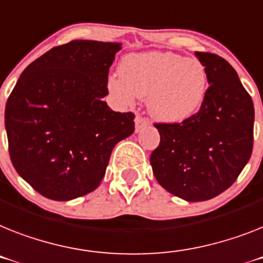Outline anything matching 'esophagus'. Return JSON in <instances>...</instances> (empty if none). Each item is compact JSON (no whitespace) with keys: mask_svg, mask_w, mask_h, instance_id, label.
<instances>
[{"mask_svg":"<svg viewBox=\"0 0 263 263\" xmlns=\"http://www.w3.org/2000/svg\"><path fill=\"white\" fill-rule=\"evenodd\" d=\"M148 124H149V123H148V120H147V119L142 118V116H139V115L135 118V131L136 132H139L140 129H142V128L147 127Z\"/></svg>","mask_w":263,"mask_h":263,"instance_id":"esophagus-1","label":"esophagus"}]
</instances>
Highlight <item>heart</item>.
<instances>
[{
    "instance_id": "b5f03b06",
    "label": "heart",
    "mask_w": 263,
    "mask_h": 263,
    "mask_svg": "<svg viewBox=\"0 0 263 263\" xmlns=\"http://www.w3.org/2000/svg\"><path fill=\"white\" fill-rule=\"evenodd\" d=\"M107 88L121 107H132L136 98H147L155 120L179 124L200 111L209 77L199 59L154 50L123 57L119 74L108 77Z\"/></svg>"
}]
</instances>
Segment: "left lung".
I'll use <instances>...</instances> for the list:
<instances>
[{"mask_svg": "<svg viewBox=\"0 0 263 263\" xmlns=\"http://www.w3.org/2000/svg\"><path fill=\"white\" fill-rule=\"evenodd\" d=\"M210 87L200 111L182 124H155L159 147L149 162L156 180L187 202L219 195L237 180L253 151L254 105L224 59L195 52Z\"/></svg>", "mask_w": 263, "mask_h": 263, "instance_id": "1", "label": "left lung"}]
</instances>
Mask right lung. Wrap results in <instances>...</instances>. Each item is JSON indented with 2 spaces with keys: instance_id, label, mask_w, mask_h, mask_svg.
<instances>
[{
  "instance_id": "right-lung-1",
  "label": "right lung",
  "mask_w": 263,
  "mask_h": 263,
  "mask_svg": "<svg viewBox=\"0 0 263 263\" xmlns=\"http://www.w3.org/2000/svg\"><path fill=\"white\" fill-rule=\"evenodd\" d=\"M120 43L74 40L25 68L5 107L9 154L37 193L72 200L98 189L112 149L134 134V114L112 111L109 67Z\"/></svg>"
}]
</instances>
